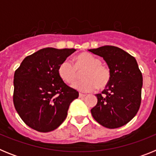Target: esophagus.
<instances>
[{
  "label": "esophagus",
  "instance_id": "esophagus-1",
  "mask_svg": "<svg viewBox=\"0 0 156 156\" xmlns=\"http://www.w3.org/2000/svg\"><path fill=\"white\" fill-rule=\"evenodd\" d=\"M85 96H86V94H82V93L79 94V97L80 98H84Z\"/></svg>",
  "mask_w": 156,
  "mask_h": 156
}]
</instances>
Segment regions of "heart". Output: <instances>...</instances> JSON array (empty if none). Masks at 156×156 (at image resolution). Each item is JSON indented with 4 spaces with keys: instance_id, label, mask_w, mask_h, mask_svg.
Returning <instances> with one entry per match:
<instances>
[{
    "instance_id": "obj_1",
    "label": "heart",
    "mask_w": 156,
    "mask_h": 156,
    "mask_svg": "<svg viewBox=\"0 0 156 156\" xmlns=\"http://www.w3.org/2000/svg\"><path fill=\"white\" fill-rule=\"evenodd\" d=\"M83 80L75 82L72 87L77 90L89 92L97 87L103 90L109 83L111 70L106 65L101 64V59L90 53H81L74 58V65L65 60L58 67V74L67 83H72L81 72Z\"/></svg>"
}]
</instances>
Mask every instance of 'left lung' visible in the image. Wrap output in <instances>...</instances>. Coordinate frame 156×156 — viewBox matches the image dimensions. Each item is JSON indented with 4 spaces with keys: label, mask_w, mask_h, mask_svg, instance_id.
<instances>
[{
    "label": "left lung",
    "mask_w": 156,
    "mask_h": 156,
    "mask_svg": "<svg viewBox=\"0 0 156 156\" xmlns=\"http://www.w3.org/2000/svg\"><path fill=\"white\" fill-rule=\"evenodd\" d=\"M89 51L104 58L111 70L109 83L96 94L97 105L92 116L99 124L109 129L124 126L136 115L141 102L142 73L136 59L115 46H103Z\"/></svg>",
    "instance_id": "8db88e82"
}]
</instances>
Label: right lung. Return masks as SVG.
<instances>
[{
  "mask_svg": "<svg viewBox=\"0 0 156 156\" xmlns=\"http://www.w3.org/2000/svg\"><path fill=\"white\" fill-rule=\"evenodd\" d=\"M74 48H43L24 58L14 75L13 102L23 122L37 131L50 132L66 119L79 93L66 85L58 67Z\"/></svg>",
  "mask_w": 156,
  "mask_h": 156,
  "instance_id": "right-lung-1",
  "label": "right lung"
}]
</instances>
